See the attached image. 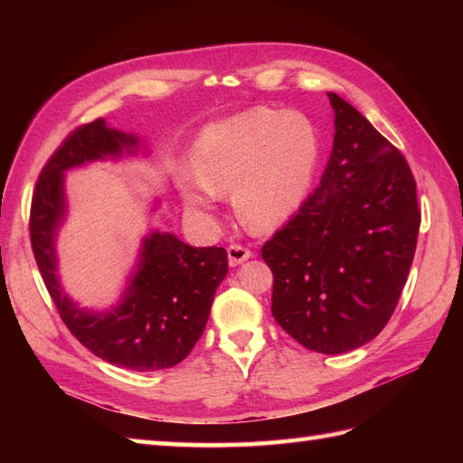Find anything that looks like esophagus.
Segmentation results:
<instances>
[{"mask_svg": "<svg viewBox=\"0 0 463 463\" xmlns=\"http://www.w3.org/2000/svg\"><path fill=\"white\" fill-rule=\"evenodd\" d=\"M226 252H229L231 267H239V264H242L244 260H249L252 257V252L247 247H242V244H231Z\"/></svg>", "mask_w": 463, "mask_h": 463, "instance_id": "obj_1", "label": "esophagus"}]
</instances>
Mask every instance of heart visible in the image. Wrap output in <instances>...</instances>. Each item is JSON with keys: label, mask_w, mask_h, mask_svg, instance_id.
<instances>
[{"label": "heart", "mask_w": 463, "mask_h": 463, "mask_svg": "<svg viewBox=\"0 0 463 463\" xmlns=\"http://www.w3.org/2000/svg\"><path fill=\"white\" fill-rule=\"evenodd\" d=\"M318 159V133L308 117L259 107L206 127L191 151L196 181L181 175L179 189L196 213L232 193L239 219L252 231H270L307 201Z\"/></svg>", "instance_id": "b5f03b06"}]
</instances>
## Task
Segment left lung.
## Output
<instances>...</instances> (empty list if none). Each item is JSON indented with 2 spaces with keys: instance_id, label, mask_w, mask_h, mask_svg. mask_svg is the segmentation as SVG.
<instances>
[{
  "instance_id": "1",
  "label": "left lung",
  "mask_w": 463,
  "mask_h": 463,
  "mask_svg": "<svg viewBox=\"0 0 463 463\" xmlns=\"http://www.w3.org/2000/svg\"><path fill=\"white\" fill-rule=\"evenodd\" d=\"M332 153L300 211L264 242L272 317L304 348L342 354L386 326L414 260L416 181L394 145L336 93Z\"/></svg>"
}]
</instances>
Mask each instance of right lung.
Wrapping results in <instances>:
<instances>
[{
  "label": "right lung",
  "mask_w": 463,
  "mask_h": 463,
  "mask_svg": "<svg viewBox=\"0 0 463 463\" xmlns=\"http://www.w3.org/2000/svg\"><path fill=\"white\" fill-rule=\"evenodd\" d=\"M137 135L97 119L75 129L52 155L32 201V247L59 317L95 356L137 372L165 370L189 356L209 320L214 292L229 272L222 247H191L153 231L141 242L121 298L107 310L81 308L57 274V232L67 216L65 171L87 163L137 155Z\"/></svg>",
  "instance_id": "right-lung-1"
}]
</instances>
